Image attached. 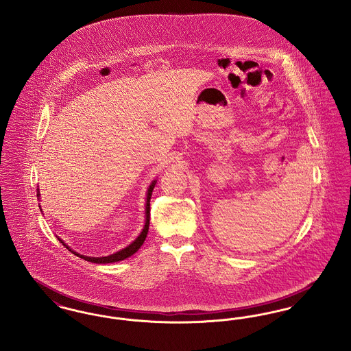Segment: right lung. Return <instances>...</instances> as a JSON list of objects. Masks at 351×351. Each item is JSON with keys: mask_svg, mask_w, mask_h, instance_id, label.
I'll list each match as a JSON object with an SVG mask.
<instances>
[{"mask_svg": "<svg viewBox=\"0 0 351 351\" xmlns=\"http://www.w3.org/2000/svg\"><path fill=\"white\" fill-rule=\"evenodd\" d=\"M155 186V182H152V184L147 191V200H146V223H145V228L142 230V233L139 234V237L134 241L133 243H130L128 247L122 249L121 251H118L116 254H112V255H108V256H101V258H93V256H85V255H80L75 251H72L75 255H77L79 258H82L84 261H88V262H92V263H113V262H119V261H123L129 256H132L134 252L139 250V247L143 245L147 233H149V226H150V199L151 195H152V189ZM39 195V193H38ZM63 243V242H62ZM64 245V243H63ZM66 246V245H64ZM69 249V247H67ZM71 251V249H69Z\"/></svg>", "mask_w": 351, "mask_h": 351, "instance_id": "right-lung-1", "label": "right lung"}]
</instances>
